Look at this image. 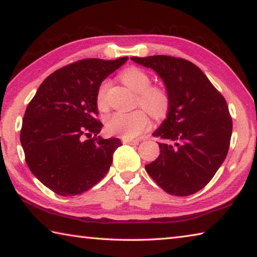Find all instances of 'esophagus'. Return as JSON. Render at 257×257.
<instances>
[{
	"label": "esophagus",
	"instance_id": "34e87169",
	"mask_svg": "<svg viewBox=\"0 0 257 257\" xmlns=\"http://www.w3.org/2000/svg\"><path fill=\"white\" fill-rule=\"evenodd\" d=\"M122 143L123 144H128V145H137L139 141L138 139H128V138H122Z\"/></svg>",
	"mask_w": 257,
	"mask_h": 257
}]
</instances>
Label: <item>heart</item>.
Masks as SVG:
<instances>
[{
    "label": "heart",
    "instance_id": "obj_1",
    "mask_svg": "<svg viewBox=\"0 0 257 257\" xmlns=\"http://www.w3.org/2000/svg\"><path fill=\"white\" fill-rule=\"evenodd\" d=\"M121 79L130 89L137 94V102L146 108L152 115L162 116L169 107V96L163 88L151 86L149 73L139 68H129L121 75ZM108 81H103L97 93V105L99 108L106 107ZM150 125V119L144 110L133 112H114L105 119L106 132L118 135L123 138L132 139L141 135Z\"/></svg>",
    "mask_w": 257,
    "mask_h": 257
}]
</instances>
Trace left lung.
<instances>
[{
	"instance_id": "8db88e82",
	"label": "left lung",
	"mask_w": 257,
	"mask_h": 257,
	"mask_svg": "<svg viewBox=\"0 0 257 257\" xmlns=\"http://www.w3.org/2000/svg\"><path fill=\"white\" fill-rule=\"evenodd\" d=\"M162 79L169 96L168 115L153 136L160 155L145 169L168 194L197 193L219 170L228 154L232 119L224 97L190 61L167 55L133 56Z\"/></svg>"
}]
</instances>
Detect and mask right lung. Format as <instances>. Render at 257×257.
<instances>
[{"label": "right lung", "mask_w": 257, "mask_h": 257, "mask_svg": "<svg viewBox=\"0 0 257 257\" xmlns=\"http://www.w3.org/2000/svg\"><path fill=\"white\" fill-rule=\"evenodd\" d=\"M128 60L85 59L54 71L26 108L20 142L26 162L43 185L61 196L79 195L106 175L119 138L98 136L97 93ZM89 139L86 140L85 137Z\"/></svg>", "instance_id": "obj_1"}]
</instances>
